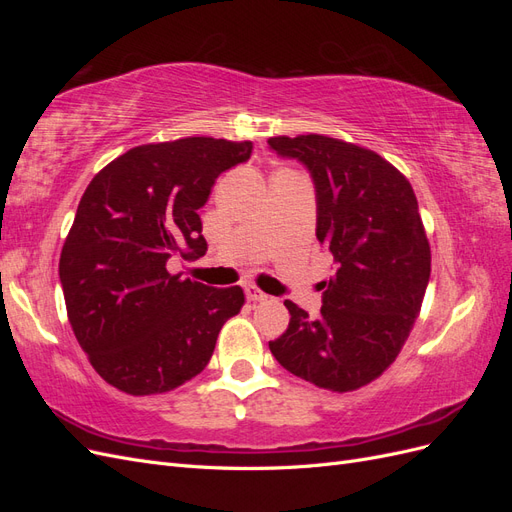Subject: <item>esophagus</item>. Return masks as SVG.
I'll return each mask as SVG.
<instances>
[{"instance_id": "34e87169", "label": "esophagus", "mask_w": 512, "mask_h": 512, "mask_svg": "<svg viewBox=\"0 0 512 512\" xmlns=\"http://www.w3.org/2000/svg\"><path fill=\"white\" fill-rule=\"evenodd\" d=\"M245 297H247V301L258 303V301H267L269 294L262 292V290L256 288V286H247V288H245Z\"/></svg>"}]
</instances>
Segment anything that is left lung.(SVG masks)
Wrapping results in <instances>:
<instances>
[{
    "instance_id": "1",
    "label": "left lung",
    "mask_w": 512,
    "mask_h": 512,
    "mask_svg": "<svg viewBox=\"0 0 512 512\" xmlns=\"http://www.w3.org/2000/svg\"><path fill=\"white\" fill-rule=\"evenodd\" d=\"M269 145L312 173L316 237L337 267L318 318L284 301L290 324L269 348L320 389L356 391L393 365L421 314L431 250L414 190L376 151L339 138L271 136Z\"/></svg>"
}]
</instances>
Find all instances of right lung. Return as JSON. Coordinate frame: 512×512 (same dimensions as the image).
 <instances>
[{
  "mask_svg": "<svg viewBox=\"0 0 512 512\" xmlns=\"http://www.w3.org/2000/svg\"><path fill=\"white\" fill-rule=\"evenodd\" d=\"M252 141L188 136L138 145L91 179L61 247L59 280L76 342L100 378L134 397L173 391L203 371L241 286L168 271L207 252L198 209Z\"/></svg>",
  "mask_w": 512,
  "mask_h": 512,
  "instance_id": "right-lung-1",
  "label": "right lung"
}]
</instances>
